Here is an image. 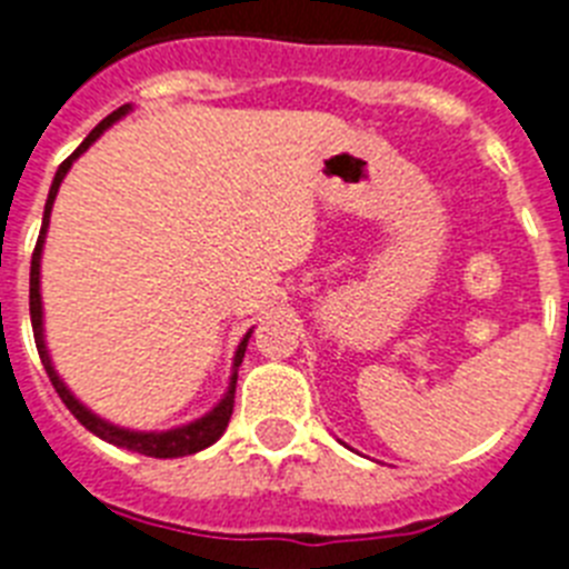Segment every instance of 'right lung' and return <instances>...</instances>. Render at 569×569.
I'll use <instances>...</instances> for the list:
<instances>
[{
  "label": "right lung",
  "instance_id": "1",
  "mask_svg": "<svg viewBox=\"0 0 569 569\" xmlns=\"http://www.w3.org/2000/svg\"><path fill=\"white\" fill-rule=\"evenodd\" d=\"M130 103L121 109H114L112 114H107L103 121L94 127L89 136L83 138V144L78 147V150L71 152L69 159L63 161V164L57 167L54 173V181H51V190H49V199H46V213H42V228H40V237H37V248H33V257H31V295H28V300H31V327H33V341H37V352H40L42 358V367H46V373H49L51 385H54L57 396L63 399L66 408L74 413V419H78L80 425H83L86 431H92L94 437L107 439V442H112V446L118 448H127V451H138V455L144 457H159V460H167V457H188V455H196V451H202V448L213 446L222 433H226L228 428V419H231L233 413V390H237V370H240L242 365V356H246V347H248V338H251V332H246V338L240 341V347H237V356H233V373H231V381H228V390L226 396L219 399V405L213 410H208L202 419H193V422L181 425V428H170V431H130V428H118V425L107 422V419H100L98 413H92V410L86 408L80 399H74V393H71L69 388L63 385V379L57 376L54 365H51V356H49V347H46V336H42V298H40V257H42V242H46V231H49V219H51V204H54L57 199V190H60V181L66 179V173H69V167L74 164V159L78 156H83L89 147L98 141L100 136H103V130H109L114 121H121L123 114L130 112Z\"/></svg>",
  "mask_w": 569,
  "mask_h": 569
}]
</instances>
